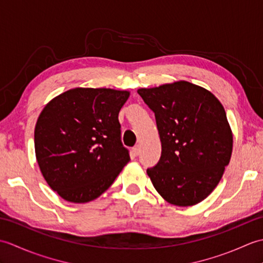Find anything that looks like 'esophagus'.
Here are the masks:
<instances>
[{
  "mask_svg": "<svg viewBox=\"0 0 263 263\" xmlns=\"http://www.w3.org/2000/svg\"><path fill=\"white\" fill-rule=\"evenodd\" d=\"M132 154L135 155V156H138L139 154H140V146H139V144H137L136 147H133V149H132Z\"/></svg>",
  "mask_w": 263,
  "mask_h": 263,
  "instance_id": "1",
  "label": "esophagus"
}]
</instances>
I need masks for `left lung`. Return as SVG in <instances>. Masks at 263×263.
I'll return each instance as SVG.
<instances>
[{"instance_id":"obj_1","label":"left lung","mask_w":263,"mask_h":263,"mask_svg":"<svg viewBox=\"0 0 263 263\" xmlns=\"http://www.w3.org/2000/svg\"><path fill=\"white\" fill-rule=\"evenodd\" d=\"M155 113L159 161L147 174L167 202L194 205L214 191L230 164L233 135L226 111L210 91L187 81L138 90Z\"/></svg>"}]
</instances>
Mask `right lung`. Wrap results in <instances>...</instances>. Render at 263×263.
Segmentation results:
<instances>
[{"mask_svg":"<svg viewBox=\"0 0 263 263\" xmlns=\"http://www.w3.org/2000/svg\"><path fill=\"white\" fill-rule=\"evenodd\" d=\"M130 92L76 88L51 100L35 127V152L53 191L85 203L107 190L128 160L119 113Z\"/></svg>","mask_w":263,"mask_h":263,"instance_id":"obj_1","label":"right lung"}]
</instances>
